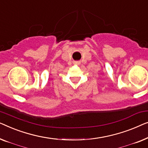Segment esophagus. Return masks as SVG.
Segmentation results:
<instances>
[{"label": "esophagus", "mask_w": 148, "mask_h": 148, "mask_svg": "<svg viewBox=\"0 0 148 148\" xmlns=\"http://www.w3.org/2000/svg\"><path fill=\"white\" fill-rule=\"evenodd\" d=\"M76 64H78V62H76Z\"/></svg>", "instance_id": "34e87169"}]
</instances>
